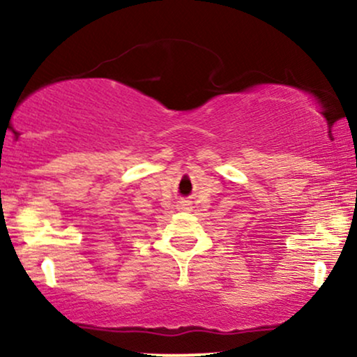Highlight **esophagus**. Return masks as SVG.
Masks as SVG:
<instances>
[{
    "instance_id": "esophagus-1",
    "label": "esophagus",
    "mask_w": 357,
    "mask_h": 357,
    "mask_svg": "<svg viewBox=\"0 0 357 357\" xmlns=\"http://www.w3.org/2000/svg\"><path fill=\"white\" fill-rule=\"evenodd\" d=\"M190 208H191V203L190 202H179L178 203V210L186 211V210H190Z\"/></svg>"
}]
</instances>
